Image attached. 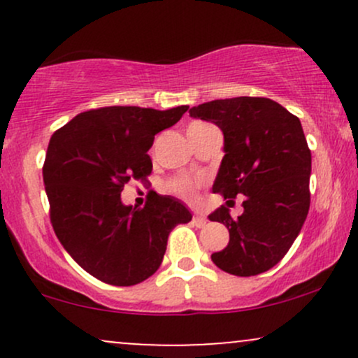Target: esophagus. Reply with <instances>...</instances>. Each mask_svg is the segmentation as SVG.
<instances>
[{
  "mask_svg": "<svg viewBox=\"0 0 358 358\" xmlns=\"http://www.w3.org/2000/svg\"><path fill=\"white\" fill-rule=\"evenodd\" d=\"M193 222H195L196 227H203L207 224V219L203 215H193Z\"/></svg>",
  "mask_w": 358,
  "mask_h": 358,
  "instance_id": "1",
  "label": "esophagus"
}]
</instances>
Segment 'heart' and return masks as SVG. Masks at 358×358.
<instances>
[{"mask_svg":"<svg viewBox=\"0 0 358 358\" xmlns=\"http://www.w3.org/2000/svg\"><path fill=\"white\" fill-rule=\"evenodd\" d=\"M193 126H202V122H195V124H192L190 127H193ZM170 187H171V190L176 193V195H180L182 199L190 200L195 196L196 187H199V185H196V182H193V180H190V178H178V180H175Z\"/></svg>","mask_w":358,"mask_h":358,"instance_id":"b5f03b06","label":"heart"}]
</instances>
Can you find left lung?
I'll return each mask as SVG.
<instances>
[{"label":"left lung","mask_w":358,"mask_h":358,"mask_svg":"<svg viewBox=\"0 0 358 358\" xmlns=\"http://www.w3.org/2000/svg\"><path fill=\"white\" fill-rule=\"evenodd\" d=\"M190 116L224 133V158L213 193L227 203L244 195V212L227 207L208 215L229 229L227 248L212 254L217 268L256 276L276 266L293 245L310 210L311 151L301 122L266 97H232L195 106Z\"/></svg>","instance_id":"left-lung-1"}]
</instances>
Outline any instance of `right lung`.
Instances as JSON below:
<instances>
[{
	"label": "right lung",
	"mask_w": 358,
	"mask_h": 358,
	"mask_svg": "<svg viewBox=\"0 0 358 358\" xmlns=\"http://www.w3.org/2000/svg\"><path fill=\"white\" fill-rule=\"evenodd\" d=\"M187 109H90L50 138L43 183L53 231L73 261L102 282L145 281L162 264L175 225L192 220L170 195L153 193L143 208L121 202L124 185L153 170L148 150L155 134L176 124Z\"/></svg>",
	"instance_id": "right-lung-1"
}]
</instances>
